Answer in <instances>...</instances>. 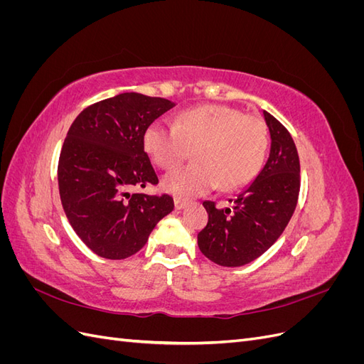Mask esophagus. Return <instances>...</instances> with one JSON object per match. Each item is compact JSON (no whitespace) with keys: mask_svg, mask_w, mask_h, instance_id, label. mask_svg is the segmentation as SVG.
I'll use <instances>...</instances> for the list:
<instances>
[{"mask_svg":"<svg viewBox=\"0 0 364 364\" xmlns=\"http://www.w3.org/2000/svg\"><path fill=\"white\" fill-rule=\"evenodd\" d=\"M186 203H188V202L181 199V197H174V208L176 209H183L186 206Z\"/></svg>","mask_w":364,"mask_h":364,"instance_id":"34e87169","label":"esophagus"}]
</instances>
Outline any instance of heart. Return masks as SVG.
Instances as JSON below:
<instances>
[{
    "instance_id": "obj_1",
    "label": "heart",
    "mask_w": 364,
    "mask_h": 364,
    "mask_svg": "<svg viewBox=\"0 0 364 364\" xmlns=\"http://www.w3.org/2000/svg\"><path fill=\"white\" fill-rule=\"evenodd\" d=\"M142 144L162 170L179 167L194 150L196 164L162 179L165 191L188 199L215 186L234 191L253 181L266 159L269 134L258 117L225 105H206L182 112L174 124L151 123Z\"/></svg>"
}]
</instances>
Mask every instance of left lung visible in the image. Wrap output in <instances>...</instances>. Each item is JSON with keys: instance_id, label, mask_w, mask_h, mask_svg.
Wrapping results in <instances>:
<instances>
[{"instance_id": "1", "label": "left lung", "mask_w": 364, "mask_h": 364, "mask_svg": "<svg viewBox=\"0 0 364 364\" xmlns=\"http://www.w3.org/2000/svg\"><path fill=\"white\" fill-rule=\"evenodd\" d=\"M264 119L272 147L257 179L235 197L232 209L203 202L208 223L197 235V245L218 266L240 267L262 255L289 225L299 197L301 165L294 141L266 111Z\"/></svg>"}]
</instances>
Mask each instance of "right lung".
Here are the masks:
<instances>
[{"instance_id": "obj_1", "label": "right lung", "mask_w": 364, "mask_h": 364, "mask_svg": "<svg viewBox=\"0 0 364 364\" xmlns=\"http://www.w3.org/2000/svg\"><path fill=\"white\" fill-rule=\"evenodd\" d=\"M173 106L161 97L118 94L83 109L68 130L58 165L60 200L74 232L98 257L135 255L173 211L168 194L130 193L159 182L142 136Z\"/></svg>"}]
</instances>
